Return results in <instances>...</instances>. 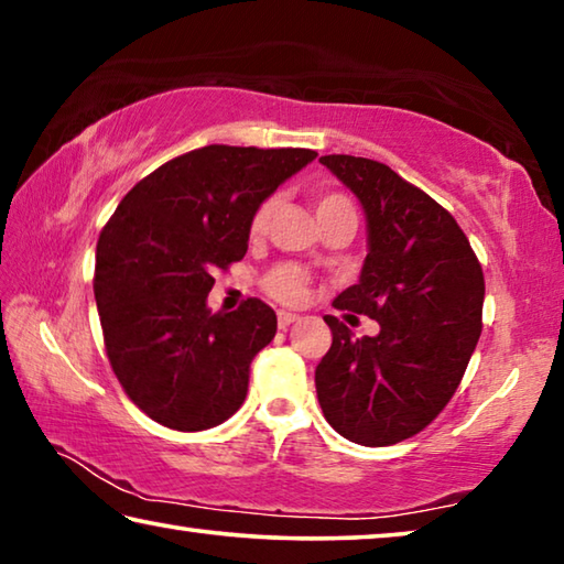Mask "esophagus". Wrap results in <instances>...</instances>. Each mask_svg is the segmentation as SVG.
I'll use <instances>...</instances> for the list:
<instances>
[{
  "label": "esophagus",
  "mask_w": 564,
  "mask_h": 564,
  "mask_svg": "<svg viewBox=\"0 0 564 564\" xmlns=\"http://www.w3.org/2000/svg\"><path fill=\"white\" fill-rule=\"evenodd\" d=\"M299 321V316L295 313H289V311H279V328H289L291 323Z\"/></svg>",
  "instance_id": "1"
}]
</instances>
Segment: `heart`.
Wrapping results in <instances>:
<instances>
[{
	"label": "heart",
	"instance_id": "1",
	"mask_svg": "<svg viewBox=\"0 0 564 564\" xmlns=\"http://www.w3.org/2000/svg\"><path fill=\"white\" fill-rule=\"evenodd\" d=\"M273 206H275L273 198H263V202L256 206V212L251 214V221H248V234L253 238L265 234L273 214ZM336 208H352L350 198L346 194H338V191H326V194L316 196L318 218L336 212ZM305 289H308V273H305L299 263L275 265V269L265 273L263 279V291L269 293L273 301L285 303V305L301 303L305 299Z\"/></svg>",
	"mask_w": 564,
	"mask_h": 564
}]
</instances>
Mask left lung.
<instances>
[{"mask_svg":"<svg viewBox=\"0 0 564 564\" xmlns=\"http://www.w3.org/2000/svg\"><path fill=\"white\" fill-rule=\"evenodd\" d=\"M368 218L360 281L333 305L380 323L356 338L326 316L333 343L316 368L318 403L350 443L383 447L417 435L451 403L482 330L485 279L451 212L373 159L321 156Z\"/></svg>","mask_w":564,"mask_h":564,"instance_id":"8db88e82","label":"left lung"}]
</instances>
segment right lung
I'll return each mask as SVG.
<instances>
[{"label":"right lung","mask_w":564,"mask_h":564,"mask_svg":"<svg viewBox=\"0 0 564 564\" xmlns=\"http://www.w3.org/2000/svg\"><path fill=\"white\" fill-rule=\"evenodd\" d=\"M318 154L212 144L166 161L121 198L101 228L94 269L104 346L131 403L181 433L241 408L248 366L275 336V313L246 299L212 313L214 273L248 248L263 198Z\"/></svg>","instance_id":"right-lung-1"}]
</instances>
